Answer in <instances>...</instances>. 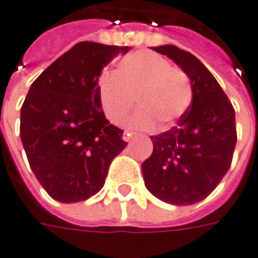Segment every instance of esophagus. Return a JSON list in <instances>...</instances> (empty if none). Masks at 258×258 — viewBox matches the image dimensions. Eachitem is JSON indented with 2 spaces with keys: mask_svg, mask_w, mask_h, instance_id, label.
Returning <instances> with one entry per match:
<instances>
[{
  "mask_svg": "<svg viewBox=\"0 0 258 258\" xmlns=\"http://www.w3.org/2000/svg\"><path fill=\"white\" fill-rule=\"evenodd\" d=\"M134 136H136V134H134L133 131H128V130H125V131H124V134H122V140H124V141H131L133 139H134Z\"/></svg>",
  "mask_w": 258,
  "mask_h": 258,
  "instance_id": "obj_1",
  "label": "esophagus"
}]
</instances>
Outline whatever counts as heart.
Instances as JSON below:
<instances>
[{
  "label": "heart",
  "instance_id": "1",
  "mask_svg": "<svg viewBox=\"0 0 258 258\" xmlns=\"http://www.w3.org/2000/svg\"><path fill=\"white\" fill-rule=\"evenodd\" d=\"M140 111L130 125L140 130L169 128L186 112L192 86L182 69L150 51H136L118 63L114 75H104L98 84V99L105 117L121 124L134 108Z\"/></svg>",
  "mask_w": 258,
  "mask_h": 258
}]
</instances>
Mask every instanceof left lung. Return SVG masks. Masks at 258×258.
I'll return each mask as SVG.
<instances>
[{"label": "left lung", "instance_id": "left-lung-1", "mask_svg": "<svg viewBox=\"0 0 258 258\" xmlns=\"http://www.w3.org/2000/svg\"><path fill=\"white\" fill-rule=\"evenodd\" d=\"M151 49L187 75L192 102L176 127L150 137L153 153L141 164L144 185L166 204L194 205L230 169L237 143L235 111L214 75L192 53L173 44Z\"/></svg>", "mask_w": 258, "mask_h": 258}]
</instances>
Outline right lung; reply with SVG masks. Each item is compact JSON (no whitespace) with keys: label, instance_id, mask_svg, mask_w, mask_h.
Returning a JSON list of instances; mask_svg holds the SVG:
<instances>
[{"label":"right lung","instance_id":"obj_1","mask_svg":"<svg viewBox=\"0 0 258 258\" xmlns=\"http://www.w3.org/2000/svg\"><path fill=\"white\" fill-rule=\"evenodd\" d=\"M131 47L81 41L31 84L21 107L20 137L30 167L63 204L86 201L105 183L112 159L125 149L98 99L102 69Z\"/></svg>","mask_w":258,"mask_h":258}]
</instances>
